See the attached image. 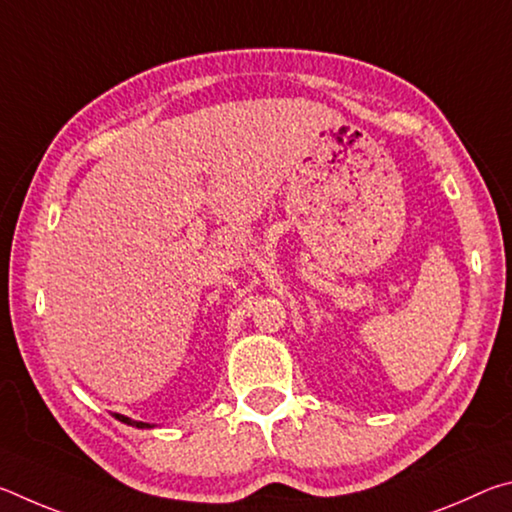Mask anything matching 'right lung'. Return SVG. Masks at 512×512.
<instances>
[{"label": "right lung", "instance_id": "obj_1", "mask_svg": "<svg viewBox=\"0 0 512 512\" xmlns=\"http://www.w3.org/2000/svg\"><path fill=\"white\" fill-rule=\"evenodd\" d=\"M115 418H117L119 422H124V424H131V427H137V429H153V427H155V424L133 420V418H128V415H121V413H115Z\"/></svg>", "mask_w": 512, "mask_h": 512}]
</instances>
